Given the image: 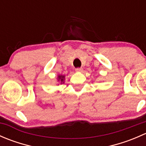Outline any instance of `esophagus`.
<instances>
[{"instance_id": "esophagus-1", "label": "esophagus", "mask_w": 146, "mask_h": 146, "mask_svg": "<svg viewBox=\"0 0 146 146\" xmlns=\"http://www.w3.org/2000/svg\"><path fill=\"white\" fill-rule=\"evenodd\" d=\"M76 72H82V68H76Z\"/></svg>"}]
</instances>
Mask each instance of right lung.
I'll use <instances>...</instances> for the list:
<instances>
[{"label": "right lung", "mask_w": 146, "mask_h": 146, "mask_svg": "<svg viewBox=\"0 0 146 146\" xmlns=\"http://www.w3.org/2000/svg\"><path fill=\"white\" fill-rule=\"evenodd\" d=\"M64 78H65V76H62V75H59L58 76V81L61 82V83H64Z\"/></svg>", "instance_id": "1"}]
</instances>
